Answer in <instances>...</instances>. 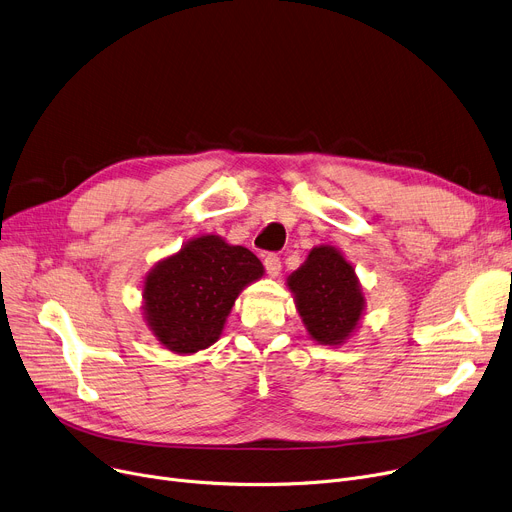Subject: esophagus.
<instances>
[{
	"label": "esophagus",
	"instance_id": "34e87169",
	"mask_svg": "<svg viewBox=\"0 0 512 512\" xmlns=\"http://www.w3.org/2000/svg\"><path fill=\"white\" fill-rule=\"evenodd\" d=\"M263 265H265V272L270 274L272 278H276L280 274V270H282V261H280V257L276 253H267L263 257Z\"/></svg>",
	"mask_w": 512,
	"mask_h": 512
}]
</instances>
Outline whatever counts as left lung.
<instances>
[{"label": "left lung", "mask_w": 512, "mask_h": 512, "mask_svg": "<svg viewBox=\"0 0 512 512\" xmlns=\"http://www.w3.org/2000/svg\"><path fill=\"white\" fill-rule=\"evenodd\" d=\"M288 288L309 336L317 344H342L359 326L365 297L353 265L344 255L321 245L288 276Z\"/></svg>", "instance_id": "8db88e82"}]
</instances>
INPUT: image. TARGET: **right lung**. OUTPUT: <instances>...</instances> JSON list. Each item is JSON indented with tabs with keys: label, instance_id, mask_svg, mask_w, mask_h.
Listing matches in <instances>:
<instances>
[{
	"label": "right lung",
	"instance_id": "add662e5",
	"mask_svg": "<svg viewBox=\"0 0 512 512\" xmlns=\"http://www.w3.org/2000/svg\"><path fill=\"white\" fill-rule=\"evenodd\" d=\"M263 276L245 247L207 234L161 259L143 282L147 326L168 351L188 355L220 338L240 290Z\"/></svg>",
	"mask_w": 512,
	"mask_h": 512
}]
</instances>
